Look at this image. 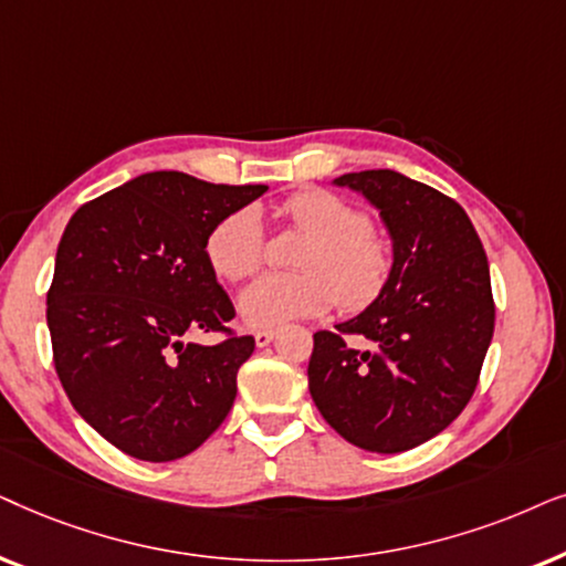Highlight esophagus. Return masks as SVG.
<instances>
[{"mask_svg":"<svg viewBox=\"0 0 566 566\" xmlns=\"http://www.w3.org/2000/svg\"><path fill=\"white\" fill-rule=\"evenodd\" d=\"M274 336H276V331L274 328H261V331H255V346H269L271 342H274Z\"/></svg>","mask_w":566,"mask_h":566,"instance_id":"obj_1","label":"esophagus"}]
</instances>
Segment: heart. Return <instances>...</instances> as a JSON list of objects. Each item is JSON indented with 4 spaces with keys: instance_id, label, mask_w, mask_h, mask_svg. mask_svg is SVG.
<instances>
[{
    "instance_id": "heart-1",
    "label": "heart",
    "mask_w": 566,
    "mask_h": 566,
    "mask_svg": "<svg viewBox=\"0 0 566 566\" xmlns=\"http://www.w3.org/2000/svg\"><path fill=\"white\" fill-rule=\"evenodd\" d=\"M279 217L307 240L295 255L292 274L255 279L240 295V315L255 328L315 318L334 305L359 313L378 303L394 276V248L365 214L326 188L287 196ZM209 266L228 282H243L261 269L266 232L253 207L224 214L205 240Z\"/></svg>"
}]
</instances>
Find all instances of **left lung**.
<instances>
[{
    "label": "left lung",
    "instance_id": "8db88e82",
    "mask_svg": "<svg viewBox=\"0 0 566 566\" xmlns=\"http://www.w3.org/2000/svg\"><path fill=\"white\" fill-rule=\"evenodd\" d=\"M336 184L380 209L394 276L378 303L336 334H313L307 386L352 446L403 453L440 434L479 386L494 334L489 261L469 214L437 188L396 170L346 172Z\"/></svg>",
    "mask_w": 566,
    "mask_h": 566
}]
</instances>
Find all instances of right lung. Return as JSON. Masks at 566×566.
<instances>
[{
  "label": "right lung",
  "instance_id": "right-lung-1",
  "mask_svg": "<svg viewBox=\"0 0 566 566\" xmlns=\"http://www.w3.org/2000/svg\"><path fill=\"white\" fill-rule=\"evenodd\" d=\"M266 186L207 184L157 170L82 205L66 224L46 295L59 380L82 419L149 463L193 453L232 409L240 336L205 240ZM193 329L222 333L212 347Z\"/></svg>",
  "mask_w": 566,
  "mask_h": 566
}]
</instances>
